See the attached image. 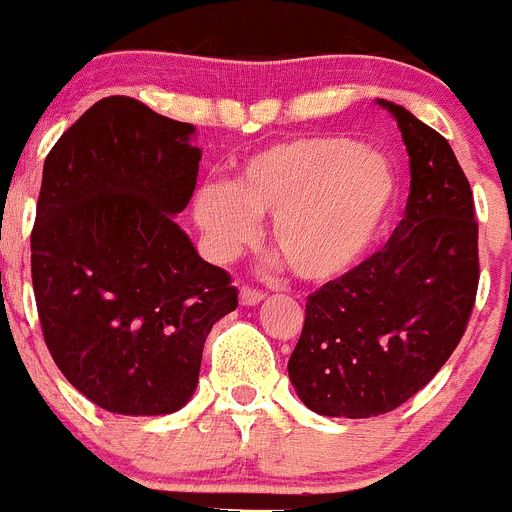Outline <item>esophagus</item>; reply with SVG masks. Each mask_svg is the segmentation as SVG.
<instances>
[{"label":"esophagus","instance_id":"1","mask_svg":"<svg viewBox=\"0 0 512 512\" xmlns=\"http://www.w3.org/2000/svg\"><path fill=\"white\" fill-rule=\"evenodd\" d=\"M262 299H265V292H260V289L247 287V285L240 289V302L245 304V307H255V304H260Z\"/></svg>","mask_w":512,"mask_h":512}]
</instances>
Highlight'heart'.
Masks as SVG:
<instances>
[{
	"label": "heart",
	"mask_w": 512,
	"mask_h": 512,
	"mask_svg": "<svg viewBox=\"0 0 512 512\" xmlns=\"http://www.w3.org/2000/svg\"><path fill=\"white\" fill-rule=\"evenodd\" d=\"M399 203L389 158L344 136L277 143L223 185L195 195V220L220 257L255 240V218H272V245L289 270L327 282L359 265Z\"/></svg>",
	"instance_id": "heart-1"
}]
</instances>
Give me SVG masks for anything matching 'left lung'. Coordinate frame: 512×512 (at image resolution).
Wrapping results in <instances>:
<instances>
[{
    "mask_svg": "<svg viewBox=\"0 0 512 512\" xmlns=\"http://www.w3.org/2000/svg\"><path fill=\"white\" fill-rule=\"evenodd\" d=\"M379 103L409 151L411 193L386 245L307 297L287 371L322 416L399 409L446 364L476 304L478 220L466 173L441 133Z\"/></svg>",
    "mask_w": 512,
    "mask_h": 512,
    "instance_id": "obj_1",
    "label": "left lung"
}]
</instances>
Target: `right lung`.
Segmentation results:
<instances>
[{"instance_id":"right-lung-1","label":"right lung","mask_w":512,"mask_h":512,"mask_svg":"<svg viewBox=\"0 0 512 512\" xmlns=\"http://www.w3.org/2000/svg\"><path fill=\"white\" fill-rule=\"evenodd\" d=\"M193 133L108 96L44 160L32 230L41 332L71 386L113 414L188 404L210 329L237 307L230 275L173 220L198 180Z\"/></svg>"}]
</instances>
